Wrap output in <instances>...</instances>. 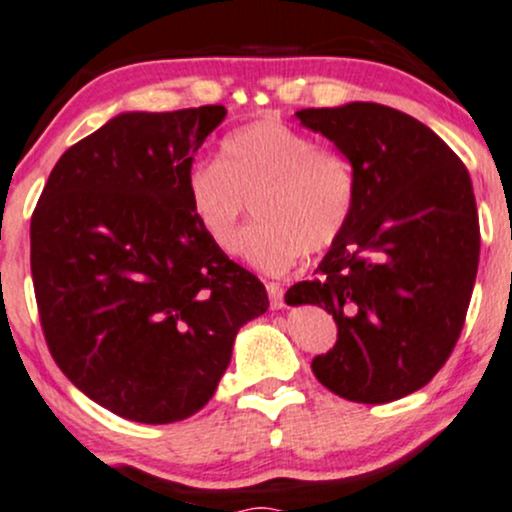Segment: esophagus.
I'll use <instances>...</instances> for the list:
<instances>
[{"label":"esophagus","mask_w":512,"mask_h":512,"mask_svg":"<svg viewBox=\"0 0 512 512\" xmlns=\"http://www.w3.org/2000/svg\"><path fill=\"white\" fill-rule=\"evenodd\" d=\"M266 290H268V297H271V307H273V309L283 307V304H285V292H283V287H280L278 283H268Z\"/></svg>","instance_id":"esophagus-1"}]
</instances>
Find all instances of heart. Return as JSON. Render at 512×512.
I'll return each mask as SVG.
<instances>
[{
  "mask_svg": "<svg viewBox=\"0 0 512 512\" xmlns=\"http://www.w3.org/2000/svg\"><path fill=\"white\" fill-rule=\"evenodd\" d=\"M188 208L200 232L222 254H237L280 275L307 254H324L346 232L355 208V171L338 149L278 118L227 132L217 162H193ZM255 203L259 225L238 246L240 222Z\"/></svg>",
  "mask_w": 512,
  "mask_h": 512,
  "instance_id": "heart-1",
  "label": "heart"
}]
</instances>
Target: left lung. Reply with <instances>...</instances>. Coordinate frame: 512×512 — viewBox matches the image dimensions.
Returning a JSON list of instances; mask_svg holds the SVG:
<instances>
[{
  "label": "left lung",
  "instance_id": "left-lung-1",
  "mask_svg": "<svg viewBox=\"0 0 512 512\" xmlns=\"http://www.w3.org/2000/svg\"><path fill=\"white\" fill-rule=\"evenodd\" d=\"M355 171V208L317 278L287 304L333 314L338 341L312 360L317 380L358 404H387L426 387L462 333L479 268L472 179L445 142L416 118L353 101L302 108Z\"/></svg>",
  "mask_w": 512,
  "mask_h": 512
}]
</instances>
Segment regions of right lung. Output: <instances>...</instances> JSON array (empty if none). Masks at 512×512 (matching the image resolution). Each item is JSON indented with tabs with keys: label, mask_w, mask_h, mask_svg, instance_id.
Masks as SVG:
<instances>
[{
	"label": "right lung",
	"mask_w": 512,
	"mask_h": 512,
	"mask_svg": "<svg viewBox=\"0 0 512 512\" xmlns=\"http://www.w3.org/2000/svg\"><path fill=\"white\" fill-rule=\"evenodd\" d=\"M225 106L120 113L60 157L31 217L40 326L91 401L137 423L203 409L266 287L193 220L188 166Z\"/></svg>",
	"instance_id": "obj_1"
}]
</instances>
